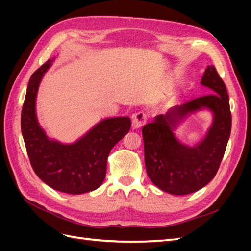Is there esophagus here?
Instances as JSON below:
<instances>
[{
  "label": "esophagus",
  "instance_id": "1",
  "mask_svg": "<svg viewBox=\"0 0 251 251\" xmlns=\"http://www.w3.org/2000/svg\"><path fill=\"white\" fill-rule=\"evenodd\" d=\"M147 121V115L143 112H137L132 116V126L133 128H139Z\"/></svg>",
  "mask_w": 251,
  "mask_h": 251
}]
</instances>
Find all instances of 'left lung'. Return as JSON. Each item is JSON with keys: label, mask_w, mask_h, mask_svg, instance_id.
<instances>
[{"label": "left lung", "mask_w": 251, "mask_h": 251, "mask_svg": "<svg viewBox=\"0 0 251 251\" xmlns=\"http://www.w3.org/2000/svg\"><path fill=\"white\" fill-rule=\"evenodd\" d=\"M201 85L210 93L175 105L142 127L148 176L161 191L172 195H188L208 184L219 170L230 136L229 97L215 66H207ZM202 109L213 114L207 135L194 146L182 144L174 130L181 121Z\"/></svg>", "instance_id": "obj_1"}]
</instances>
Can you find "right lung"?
<instances>
[{
    "instance_id": "add662e5",
    "label": "right lung",
    "mask_w": 251,
    "mask_h": 251,
    "mask_svg": "<svg viewBox=\"0 0 251 251\" xmlns=\"http://www.w3.org/2000/svg\"><path fill=\"white\" fill-rule=\"evenodd\" d=\"M54 58L39 68L29 80L22 109L21 130L32 169L55 191L80 195L100 187L107 173L111 150L130 131V117L105 118L73 143L50 139L36 117V95Z\"/></svg>"
}]
</instances>
